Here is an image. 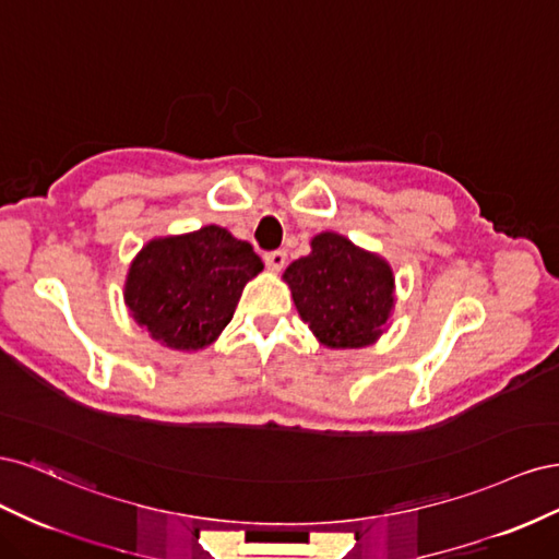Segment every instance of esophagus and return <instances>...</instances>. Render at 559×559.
<instances>
[{"label": "esophagus", "instance_id": "esophagus-1", "mask_svg": "<svg viewBox=\"0 0 559 559\" xmlns=\"http://www.w3.org/2000/svg\"><path fill=\"white\" fill-rule=\"evenodd\" d=\"M265 265L270 273H280V270L286 265V251L277 249V251L265 253Z\"/></svg>", "mask_w": 559, "mask_h": 559}]
</instances>
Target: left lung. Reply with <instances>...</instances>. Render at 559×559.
Here are the masks:
<instances>
[{"label":"left lung","mask_w":559,"mask_h":559,"mask_svg":"<svg viewBox=\"0 0 559 559\" xmlns=\"http://www.w3.org/2000/svg\"><path fill=\"white\" fill-rule=\"evenodd\" d=\"M310 247L282 275L300 319L331 349L373 345L394 310L392 267L337 233L314 235Z\"/></svg>","instance_id":"left-lung-1"}]
</instances>
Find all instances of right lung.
Masks as SVG:
<instances>
[{"label": "right lung", "mask_w": 559, "mask_h": 559, "mask_svg": "<svg viewBox=\"0 0 559 559\" xmlns=\"http://www.w3.org/2000/svg\"><path fill=\"white\" fill-rule=\"evenodd\" d=\"M261 270L251 245L222 226L156 238L128 270L126 306L160 345L202 349L228 326L245 284Z\"/></svg>", "instance_id": "add662e5"}]
</instances>
